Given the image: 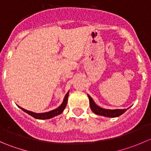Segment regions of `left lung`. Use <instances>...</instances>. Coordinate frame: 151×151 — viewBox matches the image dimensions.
Wrapping results in <instances>:
<instances>
[{
	"instance_id": "left-lung-1",
	"label": "left lung",
	"mask_w": 151,
	"mask_h": 151,
	"mask_svg": "<svg viewBox=\"0 0 151 151\" xmlns=\"http://www.w3.org/2000/svg\"><path fill=\"white\" fill-rule=\"evenodd\" d=\"M88 99H89V102H90V106H91V110L93 112L98 115H101V116L107 117V118H116V117L120 116L122 114L124 113L128 109H107L101 108L98 105L94 102L93 99L88 95Z\"/></svg>"
}]
</instances>
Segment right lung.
<instances>
[{
	"label": "right lung",
	"instance_id": "right-lung-1",
	"mask_svg": "<svg viewBox=\"0 0 151 151\" xmlns=\"http://www.w3.org/2000/svg\"><path fill=\"white\" fill-rule=\"evenodd\" d=\"M68 93H69V91H68V93L66 94L64 99H63V102H62V104H60L58 107L56 108V109H53V110L50 111V112H43V113H36V112H31V111H29V110H27V109H23V108L20 107V106H19V107L22 110H23L24 112H26V113H28V115H31L32 117H33V118H36V119H39V120L50 119V118H53V117H55V116H57V115H60V114H61L62 112H63V111L64 110V109L66 108V106L67 101H68Z\"/></svg>",
	"mask_w": 151,
	"mask_h": 151
}]
</instances>
